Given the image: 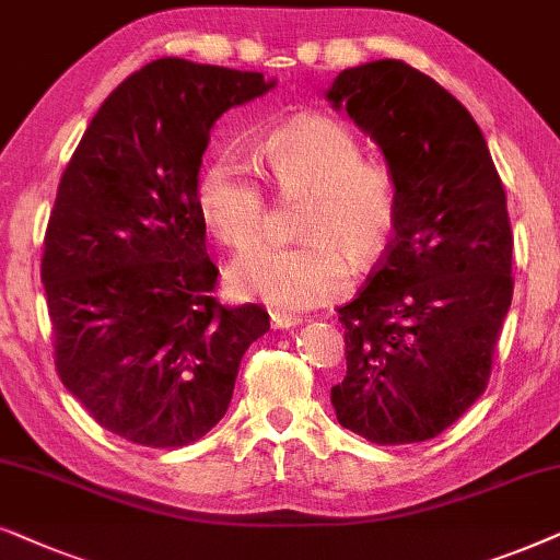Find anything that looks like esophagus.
<instances>
[{"label":"esophagus","mask_w":560,"mask_h":560,"mask_svg":"<svg viewBox=\"0 0 560 560\" xmlns=\"http://www.w3.org/2000/svg\"><path fill=\"white\" fill-rule=\"evenodd\" d=\"M302 323L300 315H289V312H271V325L276 330H289V327H296Z\"/></svg>","instance_id":"1"}]
</instances>
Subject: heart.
<instances>
[{
    "instance_id": "b5f03b06",
    "label": "heart",
    "mask_w": 560,
    "mask_h": 560,
    "mask_svg": "<svg viewBox=\"0 0 560 560\" xmlns=\"http://www.w3.org/2000/svg\"><path fill=\"white\" fill-rule=\"evenodd\" d=\"M258 163L284 197H304L300 245L266 243L228 268L237 300L273 310H312L338 300L350 284V256L374 260L397 225V182L382 163L363 161L353 132L325 117H300L273 130ZM197 210L230 248H250L266 233L268 199L258 168L222 155L205 171Z\"/></svg>"
}]
</instances>
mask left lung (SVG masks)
<instances>
[{"label":"left lung","mask_w":560,"mask_h":560,"mask_svg":"<svg viewBox=\"0 0 560 560\" xmlns=\"http://www.w3.org/2000/svg\"><path fill=\"white\" fill-rule=\"evenodd\" d=\"M325 100L382 148L399 199L382 266L338 310L348 371L330 401L376 445L430 441L487 389L512 304L502 178L471 112L405 61L340 71Z\"/></svg>","instance_id":"left-lung-1"}]
</instances>
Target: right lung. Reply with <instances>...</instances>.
I'll return each instance as SVG.
<instances>
[{"label": "right lung", "mask_w": 560, "mask_h": 560, "mask_svg": "<svg viewBox=\"0 0 560 560\" xmlns=\"http://www.w3.org/2000/svg\"><path fill=\"white\" fill-rule=\"evenodd\" d=\"M273 86L159 58L104 100L63 171L40 264L56 369L125 441L182 448L207 435L268 330L258 304L214 300L197 186L212 125Z\"/></svg>", "instance_id": "1"}]
</instances>
